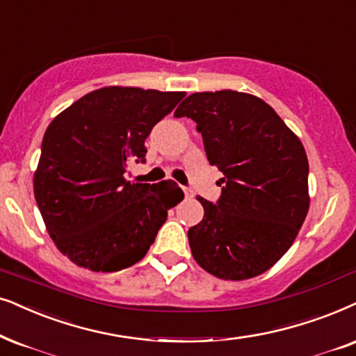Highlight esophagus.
<instances>
[{
  "label": "esophagus",
  "mask_w": 356,
  "mask_h": 356,
  "mask_svg": "<svg viewBox=\"0 0 356 356\" xmlns=\"http://www.w3.org/2000/svg\"><path fill=\"white\" fill-rule=\"evenodd\" d=\"M183 193H184V196H186V200H189V197H193V191L189 188H183Z\"/></svg>",
  "instance_id": "esophagus-1"
}]
</instances>
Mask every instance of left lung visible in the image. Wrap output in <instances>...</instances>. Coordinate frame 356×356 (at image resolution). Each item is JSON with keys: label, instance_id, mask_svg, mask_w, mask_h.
Masks as SVG:
<instances>
[{"label": "left lung", "instance_id": "8db88e82", "mask_svg": "<svg viewBox=\"0 0 356 356\" xmlns=\"http://www.w3.org/2000/svg\"><path fill=\"white\" fill-rule=\"evenodd\" d=\"M175 116L196 122L211 165L224 173L218 202L188 230L201 268L220 280L270 270L293 245L309 211V163L296 134L265 101L232 90L189 95Z\"/></svg>", "mask_w": 356, "mask_h": 356}]
</instances>
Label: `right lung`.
Wrapping results in <instances>:
<instances>
[{
    "label": "right lung",
    "mask_w": 356,
    "mask_h": 356,
    "mask_svg": "<svg viewBox=\"0 0 356 356\" xmlns=\"http://www.w3.org/2000/svg\"><path fill=\"white\" fill-rule=\"evenodd\" d=\"M184 98L183 91L106 86L75 101L50 122L34 173V196L63 255L91 271H119L145 257L183 200L173 179L124 178L145 161V138Z\"/></svg>",
    "instance_id": "add662e5"
}]
</instances>
